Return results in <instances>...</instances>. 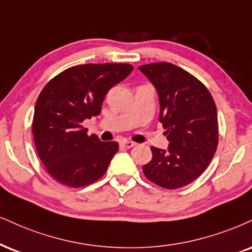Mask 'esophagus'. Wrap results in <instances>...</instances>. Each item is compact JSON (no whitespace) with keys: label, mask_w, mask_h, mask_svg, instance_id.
Here are the masks:
<instances>
[{"label":"esophagus","mask_w":252,"mask_h":252,"mask_svg":"<svg viewBox=\"0 0 252 252\" xmlns=\"http://www.w3.org/2000/svg\"><path fill=\"white\" fill-rule=\"evenodd\" d=\"M135 145H136L135 142H133V141H128V140L120 141V147H123V148H132V147H134Z\"/></svg>","instance_id":"1"}]
</instances>
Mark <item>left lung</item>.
Returning <instances> with one entry per match:
<instances>
[{
  "label": "left lung",
  "mask_w": 252,
  "mask_h": 252,
  "mask_svg": "<svg viewBox=\"0 0 252 252\" xmlns=\"http://www.w3.org/2000/svg\"><path fill=\"white\" fill-rule=\"evenodd\" d=\"M139 70L157 89L159 120L169 141L167 151L152 146L153 157L142 170L162 188L185 187L206 170L219 145L215 101L200 80L176 65L152 63Z\"/></svg>",
  "instance_id": "8db88e82"
}]
</instances>
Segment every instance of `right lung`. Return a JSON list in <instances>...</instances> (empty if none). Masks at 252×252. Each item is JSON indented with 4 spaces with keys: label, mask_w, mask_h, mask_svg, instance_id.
Segmentation results:
<instances>
[{
    "label": "right lung",
    "mask_w": 252,
    "mask_h": 252,
    "mask_svg": "<svg viewBox=\"0 0 252 252\" xmlns=\"http://www.w3.org/2000/svg\"><path fill=\"white\" fill-rule=\"evenodd\" d=\"M131 64H84L54 77L35 105L32 134L46 172L62 185L79 188L104 175L119 145L88 135L82 123L98 116L108 90L132 72Z\"/></svg>",
    "instance_id": "right-lung-1"
}]
</instances>
